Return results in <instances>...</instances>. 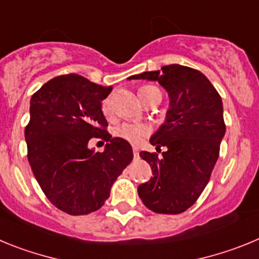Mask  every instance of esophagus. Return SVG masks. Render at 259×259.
<instances>
[{
	"mask_svg": "<svg viewBox=\"0 0 259 259\" xmlns=\"http://www.w3.org/2000/svg\"><path fill=\"white\" fill-rule=\"evenodd\" d=\"M133 152H134V156H138L139 148L137 146H133Z\"/></svg>",
	"mask_w": 259,
	"mask_h": 259,
	"instance_id": "esophagus-1",
	"label": "esophagus"
}]
</instances>
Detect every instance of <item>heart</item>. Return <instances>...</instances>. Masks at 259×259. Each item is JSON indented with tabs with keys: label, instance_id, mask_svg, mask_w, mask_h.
I'll use <instances>...</instances> for the list:
<instances>
[{
	"label": "heart",
	"instance_id": "b5f03b06",
	"mask_svg": "<svg viewBox=\"0 0 259 259\" xmlns=\"http://www.w3.org/2000/svg\"><path fill=\"white\" fill-rule=\"evenodd\" d=\"M157 88L153 85H144L139 89V97L143 101L144 95L148 92H152L156 90ZM101 111L102 115L107 118V120H111L113 117V106H112V99L111 98H106L101 104ZM152 133V127L148 124H143V122H122V124L117 125L113 130V134L115 137L120 139H124V141L129 142L132 144H139L143 141L146 137Z\"/></svg>",
	"mask_w": 259,
	"mask_h": 259
}]
</instances>
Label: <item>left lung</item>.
Returning <instances> with one entry per match:
<instances>
[{
	"instance_id": "left-lung-1",
	"label": "left lung",
	"mask_w": 259,
	"mask_h": 259,
	"mask_svg": "<svg viewBox=\"0 0 259 259\" xmlns=\"http://www.w3.org/2000/svg\"><path fill=\"white\" fill-rule=\"evenodd\" d=\"M161 69L129 77L158 81L170 97L166 121L150 141L157 150H167L162 157L139 153L153 177L139 186L138 195L155 213L179 214L196 202L208 185L226 125L221 95L201 72L179 64Z\"/></svg>"
}]
</instances>
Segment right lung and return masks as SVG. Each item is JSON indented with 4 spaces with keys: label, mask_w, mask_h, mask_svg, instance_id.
<instances>
[{
    "label": "right lung",
    "mask_w": 259,
    "mask_h": 259,
    "mask_svg": "<svg viewBox=\"0 0 259 259\" xmlns=\"http://www.w3.org/2000/svg\"><path fill=\"white\" fill-rule=\"evenodd\" d=\"M111 90L71 73L51 78L31 98L28 161L45 196L71 215L102 208L133 160L132 146L107 132L101 103ZM93 138L107 142L103 153L90 150Z\"/></svg>",
    "instance_id": "right-lung-1"
}]
</instances>
